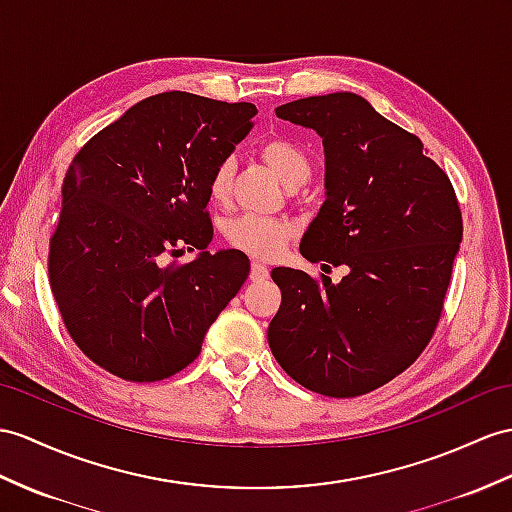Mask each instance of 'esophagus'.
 <instances>
[{
  "label": "esophagus",
  "mask_w": 512,
  "mask_h": 512,
  "mask_svg": "<svg viewBox=\"0 0 512 512\" xmlns=\"http://www.w3.org/2000/svg\"><path fill=\"white\" fill-rule=\"evenodd\" d=\"M269 276V267L265 263H260V260H254L252 263V273H249V278L252 280H265Z\"/></svg>",
  "instance_id": "1"
}]
</instances>
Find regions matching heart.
Returning <instances> with one entry per match:
<instances>
[{
	"label": "heart",
	"mask_w": 512,
	"mask_h": 512,
	"mask_svg": "<svg viewBox=\"0 0 512 512\" xmlns=\"http://www.w3.org/2000/svg\"><path fill=\"white\" fill-rule=\"evenodd\" d=\"M260 156L271 167V171L286 184L295 186L304 184L310 176V158L295 141L286 136H273L260 145ZM234 178V158H223L210 173L208 193L215 202H228L232 193ZM295 232V226L289 219L263 217V215H241L226 223L223 234L226 241L236 249H243L254 256H276L284 247L286 239Z\"/></svg>",
	"instance_id": "1"
}]
</instances>
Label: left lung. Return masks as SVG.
<instances>
[{"instance_id": "1", "label": "left lung", "mask_w": 512, "mask_h": 512, "mask_svg": "<svg viewBox=\"0 0 512 512\" xmlns=\"http://www.w3.org/2000/svg\"><path fill=\"white\" fill-rule=\"evenodd\" d=\"M276 115L317 130L326 149V202L299 252L347 276L273 269L282 304L269 347L306 389L365 395L413 365L439 326L463 239L454 186L419 136L360 95L297 99Z\"/></svg>"}]
</instances>
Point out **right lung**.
Returning a JSON list of instances; mask_svg holds the SVG:
<instances>
[{
  "mask_svg": "<svg viewBox=\"0 0 512 512\" xmlns=\"http://www.w3.org/2000/svg\"><path fill=\"white\" fill-rule=\"evenodd\" d=\"M254 104L169 91L97 132L62 182L49 284L84 356L130 382L176 376L249 276L239 249L213 241L208 180L252 128Z\"/></svg>",
  "mask_w": 512,
  "mask_h": 512,
  "instance_id": "1",
  "label": "right lung"
}]
</instances>
